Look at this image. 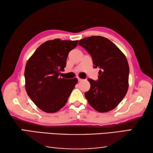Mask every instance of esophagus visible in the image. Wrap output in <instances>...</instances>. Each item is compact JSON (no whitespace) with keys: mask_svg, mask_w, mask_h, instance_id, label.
Wrapping results in <instances>:
<instances>
[{"mask_svg":"<svg viewBox=\"0 0 153 153\" xmlns=\"http://www.w3.org/2000/svg\"><path fill=\"white\" fill-rule=\"evenodd\" d=\"M77 79H78V82H81V81H82V79L79 78V77H77Z\"/></svg>","mask_w":153,"mask_h":153,"instance_id":"1","label":"esophagus"}]
</instances>
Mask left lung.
<instances>
[{"label": "left lung", "mask_w": 153, "mask_h": 153, "mask_svg": "<svg viewBox=\"0 0 153 153\" xmlns=\"http://www.w3.org/2000/svg\"><path fill=\"white\" fill-rule=\"evenodd\" d=\"M92 56L94 68H100L98 79H88L90 88L85 97L92 107L100 113L113 110L120 104L128 89L129 65L127 59L111 40L94 36L79 41Z\"/></svg>", "instance_id": "left-lung-1"}]
</instances>
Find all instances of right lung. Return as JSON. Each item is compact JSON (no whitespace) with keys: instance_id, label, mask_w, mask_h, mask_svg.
Masks as SVG:
<instances>
[{"instance_id":"right-lung-1","label":"right lung","mask_w":153,"mask_h":153,"mask_svg":"<svg viewBox=\"0 0 153 153\" xmlns=\"http://www.w3.org/2000/svg\"><path fill=\"white\" fill-rule=\"evenodd\" d=\"M78 40L46 41L27 61L24 76L25 90L33 103L46 113H55L66 104L77 79L59 77L66 66L69 52Z\"/></svg>"}]
</instances>
